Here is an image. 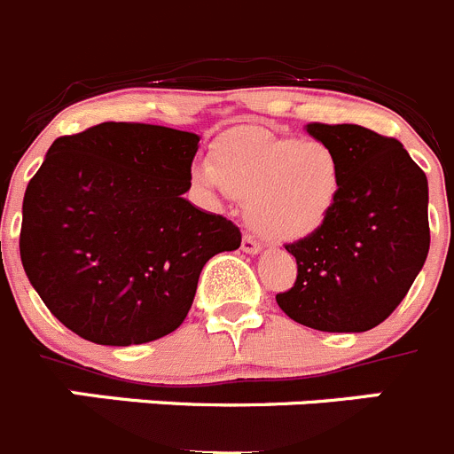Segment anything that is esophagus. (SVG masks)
Segmentation results:
<instances>
[{"instance_id": "34e87169", "label": "esophagus", "mask_w": 454, "mask_h": 454, "mask_svg": "<svg viewBox=\"0 0 454 454\" xmlns=\"http://www.w3.org/2000/svg\"><path fill=\"white\" fill-rule=\"evenodd\" d=\"M240 247H243L245 254H259V252H261L259 240L252 239V236H247V234L243 236V243H240Z\"/></svg>"}]
</instances>
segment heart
Segmentation results:
<instances>
[{"label": "heart", "mask_w": 454, "mask_h": 454, "mask_svg": "<svg viewBox=\"0 0 454 454\" xmlns=\"http://www.w3.org/2000/svg\"><path fill=\"white\" fill-rule=\"evenodd\" d=\"M193 182L211 198L247 200V218L259 234L301 240L338 205L342 170L322 141L240 126L214 141L211 164L193 166Z\"/></svg>", "instance_id": "heart-1"}]
</instances>
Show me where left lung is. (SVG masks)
I'll use <instances>...</instances> for the list:
<instances>
[{"label": "left lung", "instance_id": "1", "mask_svg": "<svg viewBox=\"0 0 454 454\" xmlns=\"http://www.w3.org/2000/svg\"><path fill=\"white\" fill-rule=\"evenodd\" d=\"M306 132L335 153L342 186L326 223L286 245L297 281L277 303L317 331H369L394 313L427 259V177L392 137L356 123H309Z\"/></svg>", "mask_w": 454, "mask_h": 454}]
</instances>
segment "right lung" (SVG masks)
I'll return each instance as SVG.
<instances>
[{
  "mask_svg": "<svg viewBox=\"0 0 454 454\" xmlns=\"http://www.w3.org/2000/svg\"><path fill=\"white\" fill-rule=\"evenodd\" d=\"M198 141L114 121L53 141L24 193L20 256L69 331L106 347L164 338L207 261L240 247L231 220L184 198Z\"/></svg>",
  "mask_w": 454,
  "mask_h": 454,
  "instance_id": "1",
  "label": "right lung"
}]
</instances>
